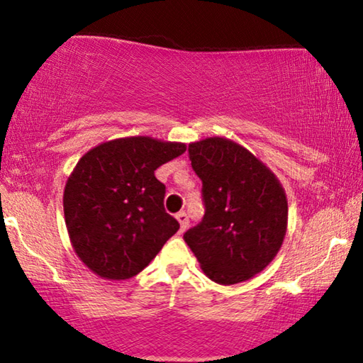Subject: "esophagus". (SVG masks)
<instances>
[{"instance_id": "34e87169", "label": "esophagus", "mask_w": 363, "mask_h": 363, "mask_svg": "<svg viewBox=\"0 0 363 363\" xmlns=\"http://www.w3.org/2000/svg\"><path fill=\"white\" fill-rule=\"evenodd\" d=\"M176 219L179 220V224H181V230L184 232L189 227V216L184 211H179L176 214Z\"/></svg>"}]
</instances>
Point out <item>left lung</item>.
<instances>
[{
	"label": "left lung",
	"instance_id": "1",
	"mask_svg": "<svg viewBox=\"0 0 363 363\" xmlns=\"http://www.w3.org/2000/svg\"><path fill=\"white\" fill-rule=\"evenodd\" d=\"M201 179L205 216L184 233L208 279L219 285L250 280L284 243L288 201L280 181L261 160L225 138L189 144Z\"/></svg>",
	"mask_w": 363,
	"mask_h": 363
}]
</instances>
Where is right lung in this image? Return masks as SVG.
<instances>
[{"mask_svg":"<svg viewBox=\"0 0 363 363\" xmlns=\"http://www.w3.org/2000/svg\"><path fill=\"white\" fill-rule=\"evenodd\" d=\"M186 144L133 136L102 143L79 158L64 190L72 247L94 274L126 280L149 266L179 229L164 211L155 169Z\"/></svg>","mask_w":363,"mask_h":363,"instance_id":"right-lung-1","label":"right lung"}]
</instances>
